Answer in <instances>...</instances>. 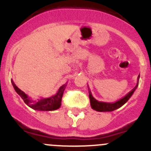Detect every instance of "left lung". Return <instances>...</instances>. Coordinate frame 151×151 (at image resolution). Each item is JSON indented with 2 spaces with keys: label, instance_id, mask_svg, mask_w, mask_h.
<instances>
[{
  "label": "left lung",
  "instance_id": "1",
  "mask_svg": "<svg viewBox=\"0 0 151 151\" xmlns=\"http://www.w3.org/2000/svg\"><path fill=\"white\" fill-rule=\"evenodd\" d=\"M138 81H137V84L135 87L131 91H130L126 96H124L119 100L116 101L115 102H101V101H98L97 99H95L91 94L90 89L88 88V92H89V99H90V103L92 109L95 110L96 111H99V112H107V111H113L114 110L118 109L120 107H122L124 104L126 103L128 101V99L131 98L133 93H134L137 88L138 87L139 85V75L138 76Z\"/></svg>",
  "mask_w": 151,
  "mask_h": 151
}]
</instances>
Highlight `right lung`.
<instances>
[{"instance_id":"add662e5","label":"right lung","mask_w":151,"mask_h":151,"mask_svg":"<svg viewBox=\"0 0 151 151\" xmlns=\"http://www.w3.org/2000/svg\"><path fill=\"white\" fill-rule=\"evenodd\" d=\"M11 81L15 91L23 99V100L24 101V102L28 106L30 107L32 109L36 110V111H55V110L60 108V107L61 106V101H62L63 92L66 88L67 84V83H65V84L63 85L60 88L59 90L58 91L56 94L53 95L50 97L41 98V99H39L37 100H32L26 93H24L23 91L17 88V86H16L12 80Z\"/></svg>"}]
</instances>
